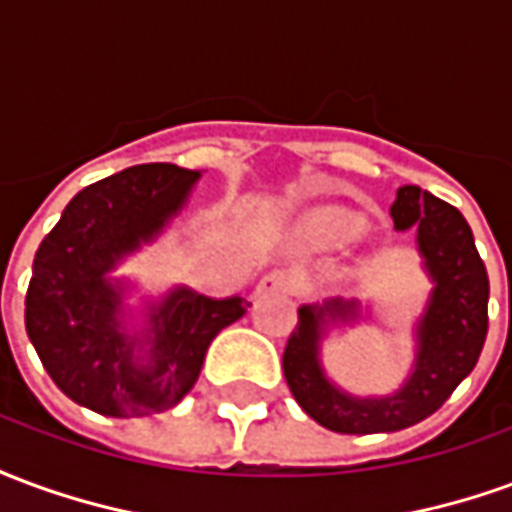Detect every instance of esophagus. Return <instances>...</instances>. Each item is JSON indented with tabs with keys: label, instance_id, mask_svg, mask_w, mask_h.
Returning a JSON list of instances; mask_svg holds the SVG:
<instances>
[{
	"label": "esophagus",
	"instance_id": "esophagus-1",
	"mask_svg": "<svg viewBox=\"0 0 512 512\" xmlns=\"http://www.w3.org/2000/svg\"><path fill=\"white\" fill-rule=\"evenodd\" d=\"M257 296H271V293H293V277L288 271H268L266 277L257 282Z\"/></svg>",
	"mask_w": 512,
	"mask_h": 512
}]
</instances>
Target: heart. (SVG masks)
<instances>
[{
	"label": "heart",
	"mask_w": 512,
	"mask_h": 512,
	"mask_svg": "<svg viewBox=\"0 0 512 512\" xmlns=\"http://www.w3.org/2000/svg\"><path fill=\"white\" fill-rule=\"evenodd\" d=\"M359 227H362V222L356 216L337 211V208L315 211L310 216V224H307V230H310V235L318 244H343V241H351L359 233Z\"/></svg>",
	"instance_id": "heart-1"
}]
</instances>
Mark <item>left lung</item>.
Masks as SVG:
<instances>
[{"mask_svg":"<svg viewBox=\"0 0 512 512\" xmlns=\"http://www.w3.org/2000/svg\"><path fill=\"white\" fill-rule=\"evenodd\" d=\"M392 219L397 230L417 227L419 252L436 282L419 321L417 362L406 386L392 397L359 400L326 381L318 362L323 323L351 321L356 315L351 301L301 307L282 354L296 403L334 433H389L430 417L472 373L488 334V274L461 211L419 186H403L397 189Z\"/></svg>","mask_w":512,"mask_h":512,"instance_id":"1","label":"left lung"}]
</instances>
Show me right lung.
Here are the masks:
<instances>
[{
	"label": "right lung",
	"instance_id": "add662e5",
	"mask_svg": "<svg viewBox=\"0 0 512 512\" xmlns=\"http://www.w3.org/2000/svg\"><path fill=\"white\" fill-rule=\"evenodd\" d=\"M200 172L139 164L82 189L38 246L24 323L40 362L65 395L106 414L145 417L189 392L205 351L246 312L241 296L211 299L172 290L150 315V359L120 332V288L106 271L183 208Z\"/></svg>",
	"mask_w": 512,
	"mask_h": 512
}]
</instances>
